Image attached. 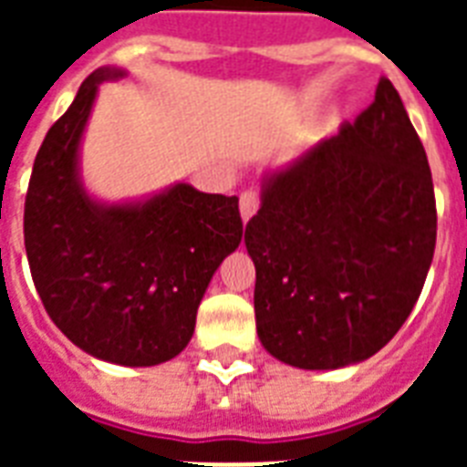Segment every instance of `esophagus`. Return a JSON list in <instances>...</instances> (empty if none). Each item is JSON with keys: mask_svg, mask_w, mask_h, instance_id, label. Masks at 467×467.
Returning a JSON list of instances; mask_svg holds the SVG:
<instances>
[{"mask_svg": "<svg viewBox=\"0 0 467 467\" xmlns=\"http://www.w3.org/2000/svg\"><path fill=\"white\" fill-rule=\"evenodd\" d=\"M256 211H259V196H256V191H244V193L240 196L242 223H247Z\"/></svg>", "mask_w": 467, "mask_h": 467, "instance_id": "34e87169", "label": "esophagus"}]
</instances>
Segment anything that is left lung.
Listing matches in <instances>:
<instances>
[{"mask_svg":"<svg viewBox=\"0 0 467 467\" xmlns=\"http://www.w3.org/2000/svg\"><path fill=\"white\" fill-rule=\"evenodd\" d=\"M244 244L256 334L281 363L347 368L398 334L434 259L436 201L424 145L388 77L354 126L264 171Z\"/></svg>","mask_w":467,"mask_h":467,"instance_id":"8db88e82","label":"left lung"}]
</instances>
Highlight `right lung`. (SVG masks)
I'll return each mask as SVG.
<instances>
[{"label": "right lung", "instance_id": "right-lung-1", "mask_svg": "<svg viewBox=\"0 0 467 467\" xmlns=\"http://www.w3.org/2000/svg\"><path fill=\"white\" fill-rule=\"evenodd\" d=\"M99 67L47 130L26 193L24 242L33 284L60 332L99 361L157 366L193 337L196 312L225 256L242 242L237 196L176 182L128 201H101L82 179L84 130Z\"/></svg>", "mask_w": 467, "mask_h": 467}]
</instances>
